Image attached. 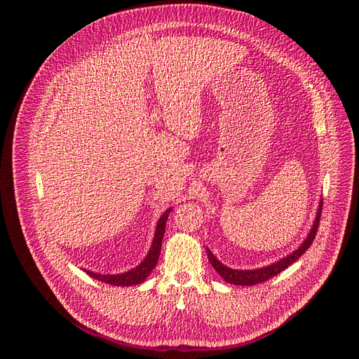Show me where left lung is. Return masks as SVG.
Listing matches in <instances>:
<instances>
[{"label": "left lung", "mask_w": 359, "mask_h": 359, "mask_svg": "<svg viewBox=\"0 0 359 359\" xmlns=\"http://www.w3.org/2000/svg\"><path fill=\"white\" fill-rule=\"evenodd\" d=\"M321 210H323V200L320 201V206H318V212H317V217L314 220V224L311 227V231L306 236V238L304 240V243L291 254H288L287 257L267 266L263 269H255V270H233L224 264H222L215 255L213 252L208 248V257L209 262L212 263V266L215 267V270L220 274V277L229 283V284H234V285H255V284H260L264 283L267 280H270L271 277L280 274L281 271H284L290 264H292L295 260H298L301 255L304 254L305 250H309V247L313 244L317 230H318V224H320V217H321Z\"/></svg>", "instance_id": "obj_1"}]
</instances>
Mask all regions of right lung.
<instances>
[{
    "instance_id": "obj_1",
    "label": "right lung",
    "mask_w": 359,
    "mask_h": 359,
    "mask_svg": "<svg viewBox=\"0 0 359 359\" xmlns=\"http://www.w3.org/2000/svg\"><path fill=\"white\" fill-rule=\"evenodd\" d=\"M170 212H172V208H169L159 219L156 231H155V237H153V241H151V247L144 257V260L139 266H136L135 269H132L126 273H122V274H99V273H93L89 270H83V271L88 276L96 278L97 281L118 285V287H128V285H136V284L143 283L149 277L151 270L155 269L158 264L161 248H162V240H163L165 229H166V220H168V216L170 215Z\"/></svg>"
}]
</instances>
